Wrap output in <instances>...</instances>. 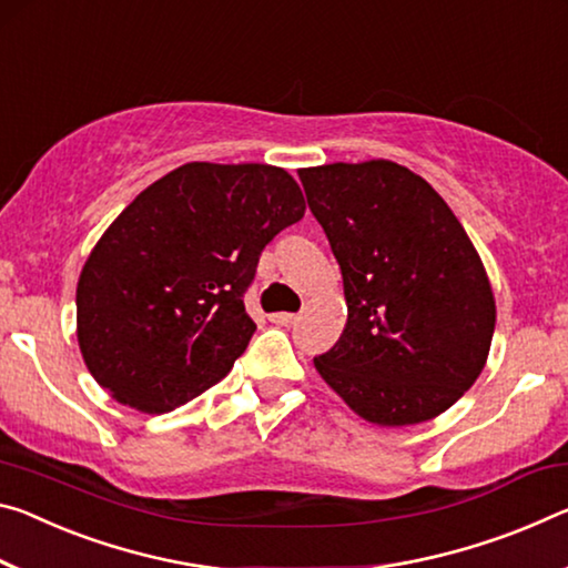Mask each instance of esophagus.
I'll return each instance as SVG.
<instances>
[{"label": "esophagus", "mask_w": 568, "mask_h": 568, "mask_svg": "<svg viewBox=\"0 0 568 568\" xmlns=\"http://www.w3.org/2000/svg\"><path fill=\"white\" fill-rule=\"evenodd\" d=\"M298 313H273V316H270L275 326H293V323H298Z\"/></svg>", "instance_id": "34e87169"}]
</instances>
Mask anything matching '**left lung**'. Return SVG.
<instances>
[{
	"label": "left lung",
	"mask_w": 568,
	"mask_h": 568,
	"mask_svg": "<svg viewBox=\"0 0 568 568\" xmlns=\"http://www.w3.org/2000/svg\"><path fill=\"white\" fill-rule=\"evenodd\" d=\"M344 277L346 328L313 358L358 417L407 427L447 412L490 354L495 295L460 220L386 159L298 171Z\"/></svg>",
	"instance_id": "8db88e82"
}]
</instances>
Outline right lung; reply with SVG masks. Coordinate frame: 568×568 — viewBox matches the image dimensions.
Returning a JSON list of instances; mask_svg holds the SVG:
<instances>
[{"label":"right lung","instance_id":"obj_1","mask_svg":"<svg viewBox=\"0 0 568 568\" xmlns=\"http://www.w3.org/2000/svg\"><path fill=\"white\" fill-rule=\"evenodd\" d=\"M305 214L295 179L270 164L192 161L143 189L78 277V346L125 407L164 414L217 384L247 348L260 252Z\"/></svg>","mask_w":568,"mask_h":568}]
</instances>
